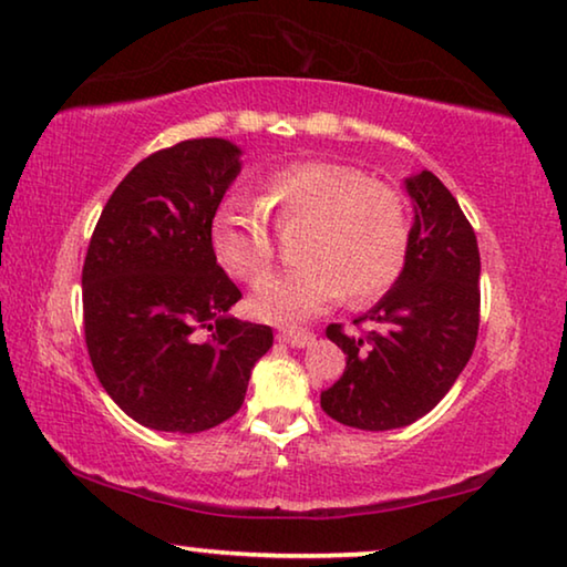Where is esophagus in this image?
<instances>
[{
    "label": "esophagus",
    "mask_w": 567,
    "mask_h": 567,
    "mask_svg": "<svg viewBox=\"0 0 567 567\" xmlns=\"http://www.w3.org/2000/svg\"><path fill=\"white\" fill-rule=\"evenodd\" d=\"M280 341L287 343V346H292V349H306V346H310L312 341H316V333L306 331V328H302V331H295V328H287V331L280 333Z\"/></svg>",
    "instance_id": "obj_1"
}]
</instances>
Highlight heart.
<instances>
[{"mask_svg": "<svg viewBox=\"0 0 567 567\" xmlns=\"http://www.w3.org/2000/svg\"><path fill=\"white\" fill-rule=\"evenodd\" d=\"M259 200L280 231L302 224L298 265L269 275L251 295L255 316L269 323H300L343 292L351 302H371L404 272L412 239L408 200L359 167L300 159L261 177ZM210 249L226 272L255 282L272 265L275 236L255 208L234 198L210 218Z\"/></svg>", "mask_w": 567, "mask_h": 567, "instance_id": "obj_1", "label": "heart"}]
</instances>
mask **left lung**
<instances>
[{"label": "left lung", "mask_w": 567, "mask_h": 567, "mask_svg": "<svg viewBox=\"0 0 567 567\" xmlns=\"http://www.w3.org/2000/svg\"><path fill=\"white\" fill-rule=\"evenodd\" d=\"M415 203L410 255L392 290L353 323L326 336L346 353L343 377L320 394V408L341 425L394 430L427 415L468 364L478 336L476 234L453 193L430 171L404 177Z\"/></svg>", "instance_id": "1"}]
</instances>
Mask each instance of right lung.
Returning <instances> with one entry per match:
<instances>
[{
	"instance_id": "1",
	"label": "right lung",
	"mask_w": 567,
	"mask_h": 567,
	"mask_svg": "<svg viewBox=\"0 0 567 567\" xmlns=\"http://www.w3.org/2000/svg\"><path fill=\"white\" fill-rule=\"evenodd\" d=\"M229 140H185L134 165L83 261V331L106 394L140 425L200 433L236 415L272 328L229 316L239 287L210 218L241 171Z\"/></svg>"
}]
</instances>
